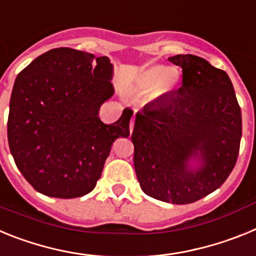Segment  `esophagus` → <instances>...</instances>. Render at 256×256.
Returning <instances> with one entry per match:
<instances>
[{
    "label": "esophagus",
    "instance_id": "esophagus-1",
    "mask_svg": "<svg viewBox=\"0 0 256 256\" xmlns=\"http://www.w3.org/2000/svg\"><path fill=\"white\" fill-rule=\"evenodd\" d=\"M133 126H134V116L132 118V120H130V133L133 132Z\"/></svg>",
    "mask_w": 256,
    "mask_h": 256
}]
</instances>
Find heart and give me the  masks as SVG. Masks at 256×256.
<instances>
[{
  "mask_svg": "<svg viewBox=\"0 0 256 256\" xmlns=\"http://www.w3.org/2000/svg\"><path fill=\"white\" fill-rule=\"evenodd\" d=\"M176 86V76L168 68L152 66L144 70L137 78V87L142 91H152L159 87L160 92H168Z\"/></svg>",
  "mask_w": 256,
  "mask_h": 256,
  "instance_id": "1",
  "label": "heart"
}]
</instances>
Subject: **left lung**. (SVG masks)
I'll return each mask as SVG.
<instances>
[{
  "instance_id": "8db88e82",
  "label": "left lung",
  "mask_w": 256,
  "mask_h": 256,
  "mask_svg": "<svg viewBox=\"0 0 256 256\" xmlns=\"http://www.w3.org/2000/svg\"><path fill=\"white\" fill-rule=\"evenodd\" d=\"M168 60L182 68V87L136 114L133 162L146 195L191 204L219 188L234 170L241 108L224 70L195 55Z\"/></svg>"
}]
</instances>
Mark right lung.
<instances>
[{
  "instance_id": "add662e5",
  "label": "right lung",
  "mask_w": 256,
  "mask_h": 256,
  "mask_svg": "<svg viewBox=\"0 0 256 256\" xmlns=\"http://www.w3.org/2000/svg\"><path fill=\"white\" fill-rule=\"evenodd\" d=\"M108 58L60 47L18 74L8 138L18 169L33 188L58 198H80L100 180L114 141L130 136V108L112 124L98 118L114 94Z\"/></svg>"
}]
</instances>
